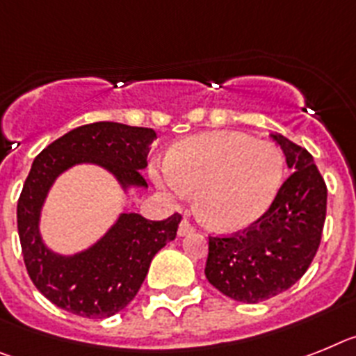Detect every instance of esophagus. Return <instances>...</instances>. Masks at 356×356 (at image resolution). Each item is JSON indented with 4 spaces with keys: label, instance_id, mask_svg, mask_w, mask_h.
<instances>
[{
    "label": "esophagus",
    "instance_id": "34e87169",
    "mask_svg": "<svg viewBox=\"0 0 356 356\" xmlns=\"http://www.w3.org/2000/svg\"><path fill=\"white\" fill-rule=\"evenodd\" d=\"M193 231H195V229H193V225H191L190 220H186V218H184V220L179 224V234H181V236L193 233Z\"/></svg>",
    "mask_w": 356,
    "mask_h": 356
}]
</instances>
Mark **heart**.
I'll return each mask as SVG.
<instances>
[{"mask_svg":"<svg viewBox=\"0 0 356 356\" xmlns=\"http://www.w3.org/2000/svg\"><path fill=\"white\" fill-rule=\"evenodd\" d=\"M285 177V156L270 141L213 132L181 141L154 179L174 199L197 190L199 215L216 229L254 224L272 206Z\"/></svg>","mask_w":356,"mask_h":356,"instance_id":"heart-1","label":"heart"}]
</instances>
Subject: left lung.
I'll return each instance as SVG.
<instances>
[{"mask_svg": "<svg viewBox=\"0 0 356 356\" xmlns=\"http://www.w3.org/2000/svg\"><path fill=\"white\" fill-rule=\"evenodd\" d=\"M293 172L252 225L209 236L206 277L242 302L270 299L301 280L317 254L326 220V182L307 148L276 134Z\"/></svg>", "mask_w": 356, "mask_h": 356, "instance_id": "left-lung-1", "label": "left lung"}]
</instances>
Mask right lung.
I'll return each mask as SVG.
<instances>
[{"label":"right lung","mask_w":356,"mask_h":356,"mask_svg":"<svg viewBox=\"0 0 356 356\" xmlns=\"http://www.w3.org/2000/svg\"><path fill=\"white\" fill-rule=\"evenodd\" d=\"M154 140L152 129L97 122L70 131L33 161L17 200V231L30 280L58 308L88 319L123 310L136 298L156 252L175 238L182 216L147 220L138 213H122L100 242L66 258L46 249L39 234V213L49 186L76 163L104 166L123 186H147L140 170L147 166Z\"/></svg>","instance_id":"obj_1"}]
</instances>
